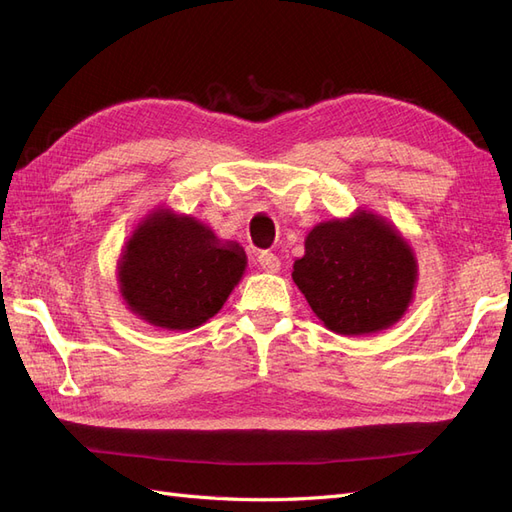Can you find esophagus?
Instances as JSON below:
<instances>
[{
	"mask_svg": "<svg viewBox=\"0 0 512 512\" xmlns=\"http://www.w3.org/2000/svg\"><path fill=\"white\" fill-rule=\"evenodd\" d=\"M258 265H260V269H262V271H267V273H277V271H280V267H282V262H280V258H277L275 254H271V252H262V254L258 256Z\"/></svg>",
	"mask_w": 512,
	"mask_h": 512,
	"instance_id": "1",
	"label": "esophagus"
}]
</instances>
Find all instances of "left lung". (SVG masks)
I'll return each instance as SVG.
<instances>
[{"label": "left lung", "instance_id": "8db88e82", "mask_svg": "<svg viewBox=\"0 0 512 512\" xmlns=\"http://www.w3.org/2000/svg\"><path fill=\"white\" fill-rule=\"evenodd\" d=\"M292 280L329 331L369 335L393 327L408 312L418 262L395 224L356 209L350 218L309 230Z\"/></svg>", "mask_w": 512, "mask_h": 512}]
</instances>
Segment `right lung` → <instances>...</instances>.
I'll use <instances>...</instances> for the list:
<instances>
[{
	"label": "right lung",
	"instance_id": "1",
	"mask_svg": "<svg viewBox=\"0 0 512 512\" xmlns=\"http://www.w3.org/2000/svg\"><path fill=\"white\" fill-rule=\"evenodd\" d=\"M247 256L192 215L156 207L132 230L117 262L130 312L151 327L192 331L220 312L241 282Z\"/></svg>",
	"mask_w": 512,
	"mask_h": 512
}]
</instances>
